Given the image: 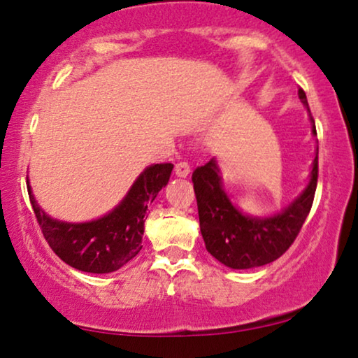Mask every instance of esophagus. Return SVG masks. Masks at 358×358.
<instances>
[{
  "mask_svg": "<svg viewBox=\"0 0 358 358\" xmlns=\"http://www.w3.org/2000/svg\"><path fill=\"white\" fill-rule=\"evenodd\" d=\"M174 171H176V176H178V178H187V176L190 174V166H189V163H185V161H180V163L176 164Z\"/></svg>",
  "mask_w": 358,
  "mask_h": 358,
  "instance_id": "obj_1",
  "label": "esophagus"
}]
</instances>
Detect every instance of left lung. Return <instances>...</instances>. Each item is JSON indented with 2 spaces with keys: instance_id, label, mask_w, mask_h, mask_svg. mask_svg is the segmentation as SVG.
Instances as JSON below:
<instances>
[{
  "instance_id": "left-lung-1",
  "label": "left lung",
  "mask_w": 358,
  "mask_h": 358,
  "mask_svg": "<svg viewBox=\"0 0 358 358\" xmlns=\"http://www.w3.org/2000/svg\"><path fill=\"white\" fill-rule=\"evenodd\" d=\"M298 97L308 107L305 91L298 87ZM310 110V107H308ZM311 115V110H310ZM313 134L316 135L315 120ZM220 169L215 159L192 173L197 199L200 231L205 248L212 256L231 268H252L273 262L295 241L310 215L317 185V153L313 163L310 184L300 197L293 200L282 213L268 218L243 215L222 189Z\"/></svg>"
}]
</instances>
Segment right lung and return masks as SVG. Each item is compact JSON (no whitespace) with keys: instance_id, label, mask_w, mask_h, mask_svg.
Segmentation results:
<instances>
[{"instance_id":"obj_1","label":"right lung","mask_w":358,"mask_h":358,"mask_svg":"<svg viewBox=\"0 0 358 358\" xmlns=\"http://www.w3.org/2000/svg\"><path fill=\"white\" fill-rule=\"evenodd\" d=\"M173 168L171 163L151 164L110 213L87 223L50 218L37 205L29 185L27 192L43 238L63 262L83 272L109 273L119 271L141 251L146 210L168 184Z\"/></svg>"}]
</instances>
